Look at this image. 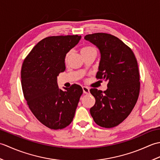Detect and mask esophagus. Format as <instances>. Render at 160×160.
<instances>
[{
  "label": "esophagus",
  "mask_w": 160,
  "mask_h": 160,
  "mask_svg": "<svg viewBox=\"0 0 160 160\" xmlns=\"http://www.w3.org/2000/svg\"><path fill=\"white\" fill-rule=\"evenodd\" d=\"M82 90H83V93L85 94L89 93V89L87 87H82Z\"/></svg>",
  "instance_id": "34e87169"
}]
</instances>
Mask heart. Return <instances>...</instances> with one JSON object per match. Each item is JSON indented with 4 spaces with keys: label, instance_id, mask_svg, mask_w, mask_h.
Returning a JSON list of instances; mask_svg holds the SVG:
<instances>
[{
    "label": "heart",
    "instance_id": "heart-1",
    "mask_svg": "<svg viewBox=\"0 0 160 160\" xmlns=\"http://www.w3.org/2000/svg\"><path fill=\"white\" fill-rule=\"evenodd\" d=\"M93 51H96V49L93 48V47H91V46H84L83 47L82 49H81V53H82V55L83 54H85V53H90L91 52H93ZM69 53H67V55L65 56V61L67 60L68 58H69Z\"/></svg>",
    "mask_w": 160,
    "mask_h": 160
}]
</instances>
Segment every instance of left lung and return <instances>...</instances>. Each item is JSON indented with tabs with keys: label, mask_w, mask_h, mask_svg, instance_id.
<instances>
[{
	"label": "left lung",
	"mask_w": 160,
	"mask_h": 160,
	"mask_svg": "<svg viewBox=\"0 0 160 160\" xmlns=\"http://www.w3.org/2000/svg\"><path fill=\"white\" fill-rule=\"evenodd\" d=\"M100 49L101 58L97 79L108 81V89H91L96 103L90 108L100 127L113 128L122 123L133 109L140 89L137 59L130 47L109 33H95L84 36Z\"/></svg>",
	"instance_id": "left-lung-1"
}]
</instances>
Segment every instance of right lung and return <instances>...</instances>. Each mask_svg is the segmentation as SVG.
<instances>
[{
  "label": "right lung",
  "mask_w": 160,
  "mask_h": 160,
  "mask_svg": "<svg viewBox=\"0 0 160 160\" xmlns=\"http://www.w3.org/2000/svg\"><path fill=\"white\" fill-rule=\"evenodd\" d=\"M81 38L78 35L49 36L40 40L23 61L21 85L29 109L45 127L53 130L69 126L83 90L74 84L60 89L57 76L65 70L64 58Z\"/></svg>",
  "instance_id": "add662e5"
}]
</instances>
